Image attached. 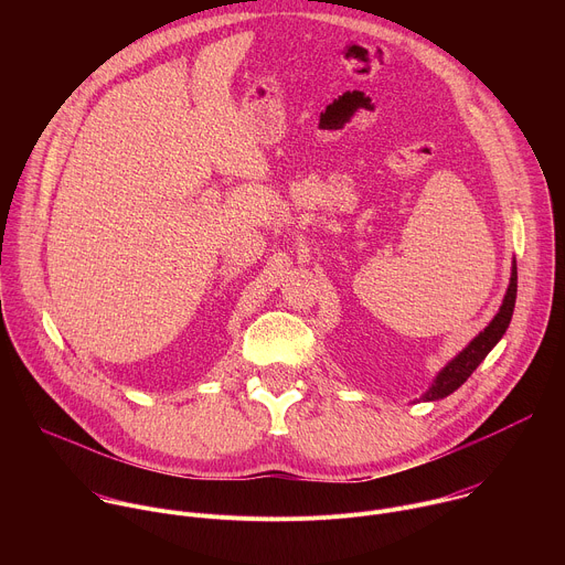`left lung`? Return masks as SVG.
Returning a JSON list of instances; mask_svg holds the SVG:
<instances>
[{
  "instance_id": "1",
  "label": "left lung",
  "mask_w": 565,
  "mask_h": 565,
  "mask_svg": "<svg viewBox=\"0 0 565 565\" xmlns=\"http://www.w3.org/2000/svg\"><path fill=\"white\" fill-rule=\"evenodd\" d=\"M514 301H516V262H512V275H510V286L508 292L503 297V303L499 308V312L492 317L490 324L482 329L456 358H451L434 377L431 386L423 393L420 399L425 402H434V399H443L449 393H454L473 371L476 366L488 358V353L501 342V338L505 335L510 321H512V312H514Z\"/></svg>"
}]
</instances>
